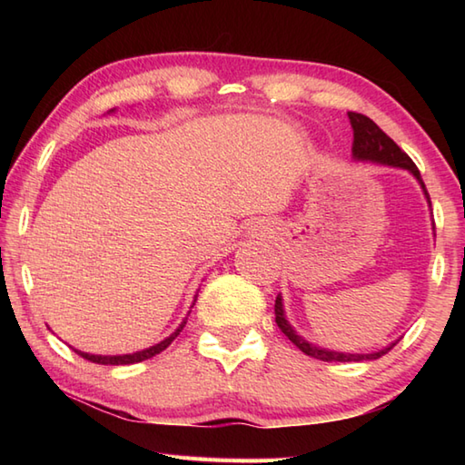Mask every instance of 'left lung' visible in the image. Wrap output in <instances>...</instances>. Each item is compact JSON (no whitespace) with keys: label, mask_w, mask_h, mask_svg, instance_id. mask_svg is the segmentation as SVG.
I'll return each instance as SVG.
<instances>
[{"label":"left lung","mask_w":465,"mask_h":465,"mask_svg":"<svg viewBox=\"0 0 465 465\" xmlns=\"http://www.w3.org/2000/svg\"><path fill=\"white\" fill-rule=\"evenodd\" d=\"M350 124L353 127V145H351V155L353 160H360V162H373V163H383V165H391V167H400V170H408L416 180L420 182L423 193L428 197V203L430 202V193L426 190V185H423V180L420 175V170L410 160V155L400 150V145L391 140L390 135H385L378 125H375L368 115H361V114H355L350 112ZM275 323H278V328L288 335L290 341L295 345V348H300L305 355H310V358L315 360H322V361H370V360H378L381 358L383 353H388L393 345L398 341L390 343L388 348L378 350V351H371V353H343V351H333V350H325V348H318V345L310 343L308 340H303L302 335L295 333V330L290 325V322L285 320V313H283V302H282V295L275 298Z\"/></svg>","instance_id":"1"}]
</instances>
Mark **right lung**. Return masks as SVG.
I'll use <instances>...</instances> for the list:
<instances>
[{"label":"right lung","mask_w":465,"mask_h":465,"mask_svg":"<svg viewBox=\"0 0 465 465\" xmlns=\"http://www.w3.org/2000/svg\"><path fill=\"white\" fill-rule=\"evenodd\" d=\"M114 112V110H112ZM195 302V300H193ZM193 308V305H192ZM192 312V310H190ZM190 315V313H187ZM185 322H187V318H183V322L177 325V330L172 333V335H167L165 340H162L160 343H155V345H152V348H145V350H142V351H135V353H124V355H95V353H85V351H80V350H75V353L77 355H82L84 360H87V361H94V363H102V365H130V363H137V361H143V360H150V358H153V355H157V353H162L167 345H170L177 335H180V331L183 330V325H185Z\"/></svg>","instance_id":"add662e5"}]
</instances>
